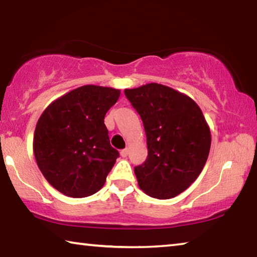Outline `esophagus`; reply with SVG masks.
I'll list each match as a JSON object with an SVG mask.
<instances>
[{
  "label": "esophagus",
  "instance_id": "obj_1",
  "mask_svg": "<svg viewBox=\"0 0 257 257\" xmlns=\"http://www.w3.org/2000/svg\"><path fill=\"white\" fill-rule=\"evenodd\" d=\"M128 153H129V151H128V149H124V150H122L120 152V155L122 156V158H125V156L128 155Z\"/></svg>",
  "mask_w": 257,
  "mask_h": 257
}]
</instances>
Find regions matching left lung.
I'll list each match as a JSON object with an SVG mask.
<instances>
[{"mask_svg":"<svg viewBox=\"0 0 257 257\" xmlns=\"http://www.w3.org/2000/svg\"><path fill=\"white\" fill-rule=\"evenodd\" d=\"M144 124L149 155L134 169L138 186L158 199L176 197L197 179L211 147L210 127L194 99L171 87L124 89Z\"/></svg>","mask_w":257,"mask_h":257,"instance_id":"1","label":"left lung"}]
</instances>
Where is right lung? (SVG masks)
<instances>
[{
  "label": "right lung",
  "mask_w": 257,
  "mask_h": 257,
  "mask_svg": "<svg viewBox=\"0 0 257 257\" xmlns=\"http://www.w3.org/2000/svg\"><path fill=\"white\" fill-rule=\"evenodd\" d=\"M120 90L86 85L56 98L42 113L33 149L38 168L49 184L69 197H87L105 184L119 158L104 116Z\"/></svg>",
  "instance_id": "add662e5"
}]
</instances>
